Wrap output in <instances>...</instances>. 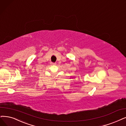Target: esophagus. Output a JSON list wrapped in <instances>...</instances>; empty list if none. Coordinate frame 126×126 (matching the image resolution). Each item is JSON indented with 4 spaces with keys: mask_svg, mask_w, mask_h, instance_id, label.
Instances as JSON below:
<instances>
[{
    "mask_svg": "<svg viewBox=\"0 0 126 126\" xmlns=\"http://www.w3.org/2000/svg\"><path fill=\"white\" fill-rule=\"evenodd\" d=\"M51 63V65H55V64H56V63H52V62H51V63Z\"/></svg>",
    "mask_w": 126,
    "mask_h": 126,
    "instance_id": "esophagus-1",
    "label": "esophagus"
}]
</instances>
